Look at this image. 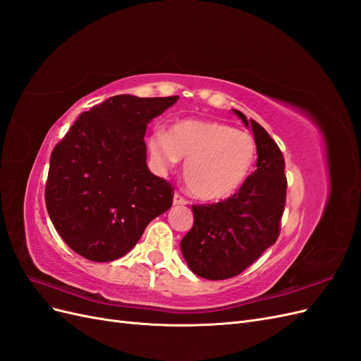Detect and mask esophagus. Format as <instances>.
Masks as SVG:
<instances>
[{"label":"esophagus","mask_w":361,"mask_h":361,"mask_svg":"<svg viewBox=\"0 0 361 361\" xmlns=\"http://www.w3.org/2000/svg\"><path fill=\"white\" fill-rule=\"evenodd\" d=\"M188 203V200L187 199H185L183 197V195L182 194H179V192H176V194H174V197H173V204H187Z\"/></svg>","instance_id":"esophagus-1"}]
</instances>
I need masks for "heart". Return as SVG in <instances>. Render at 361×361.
<instances>
[{"mask_svg":"<svg viewBox=\"0 0 361 361\" xmlns=\"http://www.w3.org/2000/svg\"><path fill=\"white\" fill-rule=\"evenodd\" d=\"M150 152L164 167L187 158L183 180L204 202H220L241 190L253 173L257 150L248 134L218 122L180 120L169 133L149 140Z\"/></svg>","mask_w":361,"mask_h":361,"instance_id":"heart-1","label":"heart"}]
</instances>
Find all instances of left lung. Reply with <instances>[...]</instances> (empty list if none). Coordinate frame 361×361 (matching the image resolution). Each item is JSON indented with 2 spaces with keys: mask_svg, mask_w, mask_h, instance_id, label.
<instances>
[{
  "mask_svg": "<svg viewBox=\"0 0 361 361\" xmlns=\"http://www.w3.org/2000/svg\"><path fill=\"white\" fill-rule=\"evenodd\" d=\"M255 134L256 170L232 197L192 204L194 224L180 250L190 269L203 279L226 280L241 274L276 244L286 204L285 157L256 120L233 110Z\"/></svg>",
  "mask_w": 361,
  "mask_h": 361,
  "instance_id": "obj_1",
  "label": "left lung"
}]
</instances>
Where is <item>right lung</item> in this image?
I'll return each mask as SVG.
<instances>
[{
    "mask_svg": "<svg viewBox=\"0 0 361 361\" xmlns=\"http://www.w3.org/2000/svg\"><path fill=\"white\" fill-rule=\"evenodd\" d=\"M179 96L117 94L80 114L54 147L45 203L59 235L93 262L125 256L173 204V187L146 164L152 118Z\"/></svg>",
    "mask_w": 361,
    "mask_h": 361,
    "instance_id": "add662e5",
    "label": "right lung"
}]
</instances>
